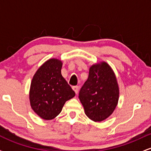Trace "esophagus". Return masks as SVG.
<instances>
[{
  "label": "esophagus",
  "instance_id": "esophagus-1",
  "mask_svg": "<svg viewBox=\"0 0 151 151\" xmlns=\"http://www.w3.org/2000/svg\"><path fill=\"white\" fill-rule=\"evenodd\" d=\"M72 89H73L74 92H75L76 93H78V91H79V86H74L73 87H72Z\"/></svg>",
  "mask_w": 151,
  "mask_h": 151
}]
</instances>
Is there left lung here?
Here are the masks:
<instances>
[{
  "mask_svg": "<svg viewBox=\"0 0 151 151\" xmlns=\"http://www.w3.org/2000/svg\"><path fill=\"white\" fill-rule=\"evenodd\" d=\"M116 78L108 64L93 65L79 93L86 115L93 121L105 120L114 112L119 101Z\"/></svg>",
  "mask_w": 151,
  "mask_h": 151,
  "instance_id": "left-lung-1",
  "label": "left lung"
}]
</instances>
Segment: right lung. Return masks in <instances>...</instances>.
I'll return each instance as SVG.
<instances>
[{
  "label": "right lung",
  "mask_w": 151,
  "mask_h": 151,
  "mask_svg": "<svg viewBox=\"0 0 151 151\" xmlns=\"http://www.w3.org/2000/svg\"><path fill=\"white\" fill-rule=\"evenodd\" d=\"M62 62L57 59L47 60L38 69L31 82V107L45 120L56 117L65 102L75 96V92L62 76Z\"/></svg>",
  "instance_id": "add662e5"
}]
</instances>
